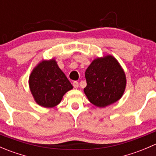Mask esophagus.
<instances>
[{
	"instance_id": "esophagus-1",
	"label": "esophagus",
	"mask_w": 156,
	"mask_h": 156,
	"mask_svg": "<svg viewBox=\"0 0 156 156\" xmlns=\"http://www.w3.org/2000/svg\"><path fill=\"white\" fill-rule=\"evenodd\" d=\"M72 84H73V87L75 88H78V86H79V84H78V81H74Z\"/></svg>"
}]
</instances>
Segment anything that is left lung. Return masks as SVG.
<instances>
[{"instance_id": "obj_1", "label": "left lung", "mask_w": 156, "mask_h": 156, "mask_svg": "<svg viewBox=\"0 0 156 156\" xmlns=\"http://www.w3.org/2000/svg\"><path fill=\"white\" fill-rule=\"evenodd\" d=\"M85 78L84 93L89 101L98 107L118 101L126 86L125 72L112 56L94 59L86 70Z\"/></svg>"}]
</instances>
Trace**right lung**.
Returning a JSON list of instances; mask_svg holds the SVG:
<instances>
[{
	"instance_id": "obj_1",
	"label": "right lung",
	"mask_w": 156,
	"mask_h": 156,
	"mask_svg": "<svg viewBox=\"0 0 156 156\" xmlns=\"http://www.w3.org/2000/svg\"><path fill=\"white\" fill-rule=\"evenodd\" d=\"M31 92L37 104L53 107L60 103L64 94L72 89L70 81L56 61H42L29 77Z\"/></svg>"
}]
</instances>
